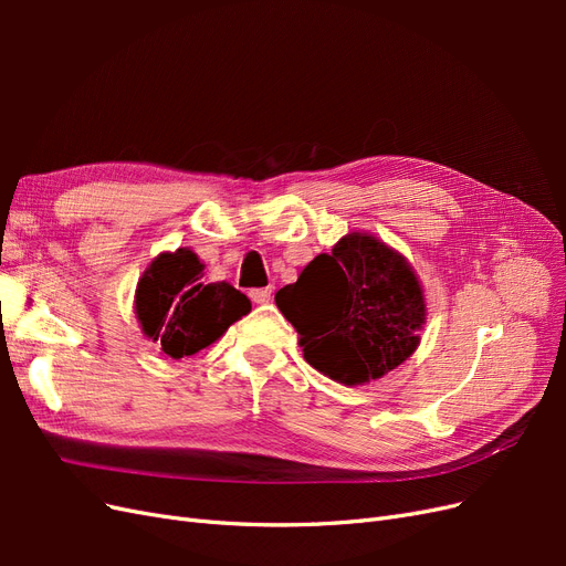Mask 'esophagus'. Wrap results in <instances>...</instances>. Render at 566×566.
Returning <instances> with one entry per match:
<instances>
[{"mask_svg":"<svg viewBox=\"0 0 566 566\" xmlns=\"http://www.w3.org/2000/svg\"><path fill=\"white\" fill-rule=\"evenodd\" d=\"M250 300L254 304H269L271 302V287H254V290H250Z\"/></svg>","mask_w":566,"mask_h":566,"instance_id":"esophagus-1","label":"esophagus"}]
</instances>
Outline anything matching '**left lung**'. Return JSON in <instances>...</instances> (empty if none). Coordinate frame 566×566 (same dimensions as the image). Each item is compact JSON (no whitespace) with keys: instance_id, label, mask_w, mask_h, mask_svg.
<instances>
[{"instance_id":"obj_1","label":"left lung","mask_w":566,"mask_h":566,"mask_svg":"<svg viewBox=\"0 0 566 566\" xmlns=\"http://www.w3.org/2000/svg\"><path fill=\"white\" fill-rule=\"evenodd\" d=\"M276 306L293 323L306 364L342 385L378 380L420 345L424 295L413 266L370 233L339 238Z\"/></svg>"}]
</instances>
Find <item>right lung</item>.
Returning a JSON list of instances; mask_svg holds the SVG:
<instances>
[{"instance_id": "add662e5", "label": "right lung", "mask_w": 566, "mask_h": 566, "mask_svg": "<svg viewBox=\"0 0 566 566\" xmlns=\"http://www.w3.org/2000/svg\"><path fill=\"white\" fill-rule=\"evenodd\" d=\"M205 264L188 248L163 252L136 285L134 310L148 339L172 358L210 347L229 325L250 314V300L229 283H208Z\"/></svg>"}]
</instances>
